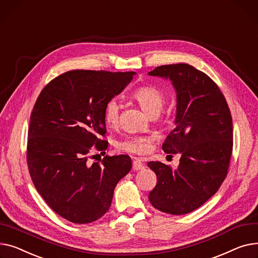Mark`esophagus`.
Here are the masks:
<instances>
[{
	"instance_id": "34e87169",
	"label": "esophagus",
	"mask_w": 258,
	"mask_h": 258,
	"mask_svg": "<svg viewBox=\"0 0 258 258\" xmlns=\"http://www.w3.org/2000/svg\"><path fill=\"white\" fill-rule=\"evenodd\" d=\"M132 164H133V170H135V171H140V170L145 169V164L143 163L142 159H140V158H134Z\"/></svg>"
}]
</instances>
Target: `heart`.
Wrapping results in <instances>:
<instances>
[{
	"label": "heart",
	"instance_id": "b5f03b06",
	"mask_svg": "<svg viewBox=\"0 0 258 258\" xmlns=\"http://www.w3.org/2000/svg\"><path fill=\"white\" fill-rule=\"evenodd\" d=\"M132 98L150 116L157 115L162 109L165 101L163 93L153 85H144L135 89L132 94ZM119 113L120 106L116 100L112 99L107 102L104 108V120L106 125L112 128L116 127L119 122ZM152 142V136L133 135L119 141L116 147L123 152L145 155L150 151Z\"/></svg>",
	"mask_w": 258,
	"mask_h": 258
}]
</instances>
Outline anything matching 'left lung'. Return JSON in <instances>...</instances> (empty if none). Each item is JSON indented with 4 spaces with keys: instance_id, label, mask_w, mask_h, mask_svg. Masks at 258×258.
I'll return each mask as SVG.
<instances>
[{
    "instance_id": "8db88e82",
    "label": "left lung",
    "mask_w": 258,
    "mask_h": 258,
    "mask_svg": "<svg viewBox=\"0 0 258 258\" xmlns=\"http://www.w3.org/2000/svg\"><path fill=\"white\" fill-rule=\"evenodd\" d=\"M149 75L170 79L176 89V128L162 150L181 155L177 169L148 162L157 176L149 200L162 213L186 215L213 197L227 176L233 147L231 113L215 81L189 64L161 66Z\"/></svg>"
}]
</instances>
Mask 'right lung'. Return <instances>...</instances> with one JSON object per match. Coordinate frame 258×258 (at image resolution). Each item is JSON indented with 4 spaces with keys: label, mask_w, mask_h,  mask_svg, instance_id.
I'll return each mask as SVG.
<instances>
[{
    "label": "right lung",
    "mask_w": 258,
    "mask_h": 258,
    "mask_svg": "<svg viewBox=\"0 0 258 258\" xmlns=\"http://www.w3.org/2000/svg\"><path fill=\"white\" fill-rule=\"evenodd\" d=\"M133 75L69 71L45 85L35 102L28 130L29 173L42 199L72 223H92L107 213L115 185L132 168L128 155H106L94 163L88 158L93 149L105 154V105Z\"/></svg>",
    "instance_id": "obj_1"
}]
</instances>
